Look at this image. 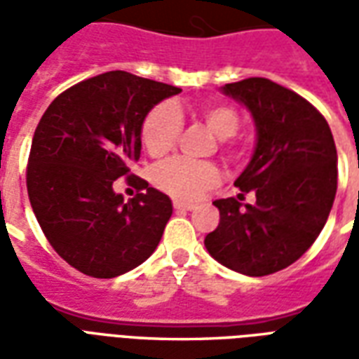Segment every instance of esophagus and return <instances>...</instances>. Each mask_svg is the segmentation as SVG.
I'll use <instances>...</instances> for the list:
<instances>
[{
    "instance_id": "obj_1",
    "label": "esophagus",
    "mask_w": 359,
    "mask_h": 359,
    "mask_svg": "<svg viewBox=\"0 0 359 359\" xmlns=\"http://www.w3.org/2000/svg\"><path fill=\"white\" fill-rule=\"evenodd\" d=\"M172 208H175V210L190 211V210H194V203H190V202H180V200H175V202H172Z\"/></svg>"
}]
</instances>
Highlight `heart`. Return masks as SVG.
Instances as JSON below:
<instances>
[{
    "mask_svg": "<svg viewBox=\"0 0 359 359\" xmlns=\"http://www.w3.org/2000/svg\"><path fill=\"white\" fill-rule=\"evenodd\" d=\"M200 117L211 133L221 138V146L234 154L236 144L233 134L241 128V113L229 103H205L200 107ZM182 133V115L171 102L157 103L148 111L142 121L140 138L144 148L151 157L169 154L179 142ZM154 184L172 198L194 200L203 190L215 187L219 182L217 165L210 161H192L184 157H172L154 169Z\"/></svg>",
    "mask_w": 359,
    "mask_h": 359,
    "instance_id": "obj_1",
    "label": "heart"
}]
</instances>
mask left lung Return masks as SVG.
Segmentation results:
<instances>
[{
	"label": "left lung",
	"mask_w": 359,
	"mask_h": 359,
	"mask_svg": "<svg viewBox=\"0 0 359 359\" xmlns=\"http://www.w3.org/2000/svg\"><path fill=\"white\" fill-rule=\"evenodd\" d=\"M223 92L250 109L257 144L234 182L242 194L213 202L221 219L203 244L229 269L264 277L300 259L327 223L337 194V148L323 115L277 82L254 76ZM248 191L257 202L242 204Z\"/></svg>",
	"instance_id": "8db88e82"
}]
</instances>
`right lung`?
I'll return each mask as SVG.
<instances>
[{
  "mask_svg": "<svg viewBox=\"0 0 359 359\" xmlns=\"http://www.w3.org/2000/svg\"><path fill=\"white\" fill-rule=\"evenodd\" d=\"M180 88L109 71L59 94L36 126L27 165L30 205L51 248L84 275L113 278L146 262L171 217L169 196L130 175L148 111ZM142 192L128 203L112 182Z\"/></svg>",
  "mask_w": 359,
  "mask_h": 359,
  "instance_id": "add662e5",
  "label": "right lung"
}]
</instances>
